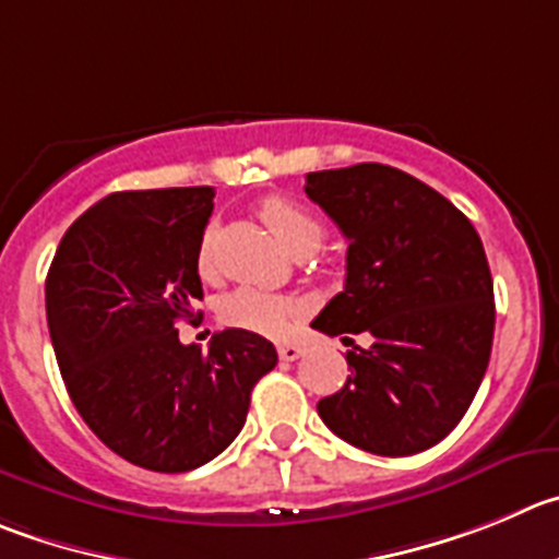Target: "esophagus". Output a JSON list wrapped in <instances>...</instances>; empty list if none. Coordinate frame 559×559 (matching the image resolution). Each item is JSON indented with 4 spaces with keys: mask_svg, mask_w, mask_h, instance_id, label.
Segmentation results:
<instances>
[{
    "mask_svg": "<svg viewBox=\"0 0 559 559\" xmlns=\"http://www.w3.org/2000/svg\"><path fill=\"white\" fill-rule=\"evenodd\" d=\"M304 347H300V344H281L278 347V356H281V361H297V358L304 356Z\"/></svg>",
    "mask_w": 559,
    "mask_h": 559,
    "instance_id": "obj_1",
    "label": "esophagus"
}]
</instances>
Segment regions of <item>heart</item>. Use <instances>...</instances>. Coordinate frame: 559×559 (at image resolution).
I'll list each match as a JSON object with an SVG mask.
<instances>
[{"instance_id":"b5f03b06","label":"heart","mask_w":559,"mask_h":559,"mask_svg":"<svg viewBox=\"0 0 559 559\" xmlns=\"http://www.w3.org/2000/svg\"><path fill=\"white\" fill-rule=\"evenodd\" d=\"M259 215L267 223L270 231L275 234L281 245L289 253L304 248H320L325 228H322L320 217L311 215L309 209L300 206L297 201L284 195H270L259 203ZM212 250H215V226H206L198 242V270L209 275L212 270ZM223 322L234 328H245V331L264 333V336H284L289 333L292 322L297 317V304L292 297L275 295V292L253 289V286H242V289L231 292L221 306Z\"/></svg>"}]
</instances>
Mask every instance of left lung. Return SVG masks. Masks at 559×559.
<instances>
[{
	"label": "left lung",
	"instance_id": "8db88e82",
	"mask_svg": "<svg viewBox=\"0 0 559 559\" xmlns=\"http://www.w3.org/2000/svg\"><path fill=\"white\" fill-rule=\"evenodd\" d=\"M306 195L350 242L344 289L311 328L374 338L347 353L353 374L317 414L372 455L430 450L463 419L491 358L497 309L479 234L441 192L378 162L309 174Z\"/></svg>",
	"mask_w": 559,
	"mask_h": 559
}]
</instances>
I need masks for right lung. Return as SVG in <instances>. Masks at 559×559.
I'll use <instances>...</instances> for the list:
<instances>
[{"label":"right lung","instance_id":"1","mask_svg":"<svg viewBox=\"0 0 559 559\" xmlns=\"http://www.w3.org/2000/svg\"><path fill=\"white\" fill-rule=\"evenodd\" d=\"M212 198V187L112 192L68 228L46 275L71 403L115 455L151 472L221 455L278 364L273 344L242 328L215 333L209 353L179 342L176 322L203 297L198 242Z\"/></svg>","mask_w":559,"mask_h":559}]
</instances>
